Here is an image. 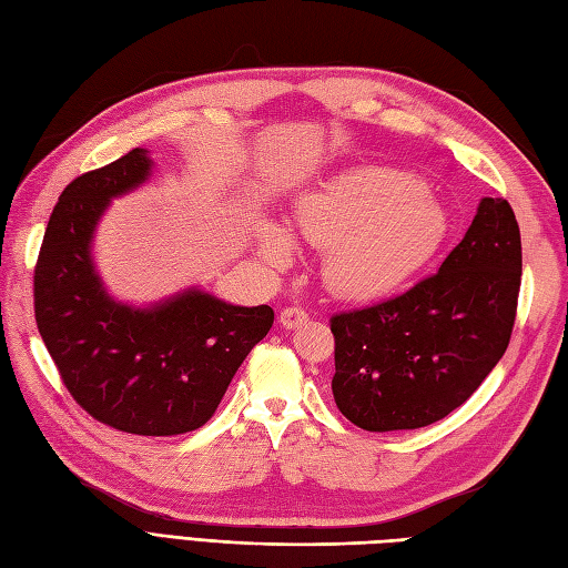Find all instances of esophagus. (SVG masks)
<instances>
[{
    "mask_svg": "<svg viewBox=\"0 0 568 568\" xmlns=\"http://www.w3.org/2000/svg\"><path fill=\"white\" fill-rule=\"evenodd\" d=\"M305 322H307V313L303 311V307H296V305L284 307L280 315V324L284 326V329H298V326Z\"/></svg>",
    "mask_w": 568,
    "mask_h": 568,
    "instance_id": "34e87169",
    "label": "esophagus"
}]
</instances>
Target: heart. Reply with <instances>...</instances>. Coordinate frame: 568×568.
Masks as SVG:
<instances>
[{"label": "heart", "instance_id": "obj_1", "mask_svg": "<svg viewBox=\"0 0 568 568\" xmlns=\"http://www.w3.org/2000/svg\"><path fill=\"white\" fill-rule=\"evenodd\" d=\"M296 225L313 246L326 248V288L348 301H372L398 288L432 257L445 217L417 178L369 165L307 196ZM257 246L272 265H286L294 253L291 236L277 225H261Z\"/></svg>", "mask_w": 568, "mask_h": 568}]
</instances>
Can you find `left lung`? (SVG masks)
<instances>
[{"label":"left lung","instance_id":"1","mask_svg":"<svg viewBox=\"0 0 568 568\" xmlns=\"http://www.w3.org/2000/svg\"><path fill=\"white\" fill-rule=\"evenodd\" d=\"M519 288V222L507 199H484L436 274L400 296L332 315L341 415L376 434L448 417L505 355Z\"/></svg>","mask_w":568,"mask_h":568}]
</instances>
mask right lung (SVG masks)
<instances>
[{"instance_id": "right-lung-1", "label": "right lung", "mask_w": 568, "mask_h": 568, "mask_svg": "<svg viewBox=\"0 0 568 568\" xmlns=\"http://www.w3.org/2000/svg\"><path fill=\"white\" fill-rule=\"evenodd\" d=\"M144 149L63 189L47 222L32 294L44 346L73 400L136 436H178L209 422L232 376L274 322L270 305L239 307L201 291L132 311L106 296L90 242L109 199L149 178Z\"/></svg>"}]
</instances>
